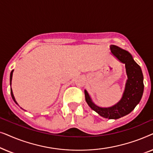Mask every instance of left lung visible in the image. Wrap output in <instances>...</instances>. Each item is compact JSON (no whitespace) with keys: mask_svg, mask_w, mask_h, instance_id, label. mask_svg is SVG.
<instances>
[{"mask_svg":"<svg viewBox=\"0 0 153 153\" xmlns=\"http://www.w3.org/2000/svg\"><path fill=\"white\" fill-rule=\"evenodd\" d=\"M110 49L113 55L125 64L128 79L122 99L111 107L101 108L92 102L85 90V98L90 107L100 116L108 119H118L129 114L139 103L143 93V76L140 66L134 60L128 51L115 45H111Z\"/></svg>","mask_w":153,"mask_h":153,"instance_id":"1","label":"left lung"}]
</instances>
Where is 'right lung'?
Instances as JSON below:
<instances>
[{
    "instance_id": "right-lung-1",
    "label": "right lung",
    "mask_w": 153,
    "mask_h": 153,
    "mask_svg": "<svg viewBox=\"0 0 153 153\" xmlns=\"http://www.w3.org/2000/svg\"><path fill=\"white\" fill-rule=\"evenodd\" d=\"M12 74H13V70L11 72V73H10V85H11V83H12ZM10 92H11V95H12V99H13V100L14 102H15V103L16 104H17V102H16V100H15V99H14V95H13V93H12V88L10 89Z\"/></svg>"
}]
</instances>
